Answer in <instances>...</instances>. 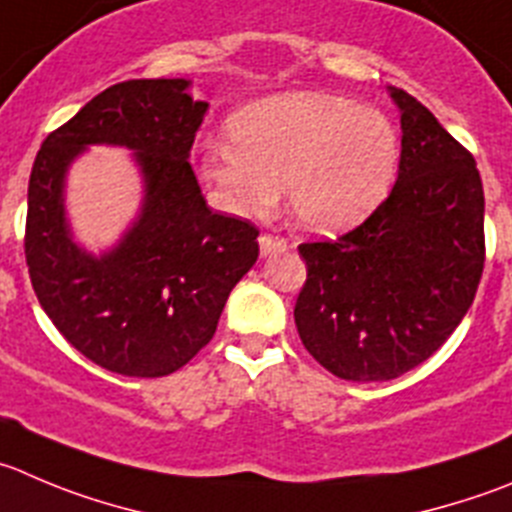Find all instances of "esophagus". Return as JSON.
<instances>
[{
  "instance_id": "1",
  "label": "esophagus",
  "mask_w": 512,
  "mask_h": 512,
  "mask_svg": "<svg viewBox=\"0 0 512 512\" xmlns=\"http://www.w3.org/2000/svg\"><path fill=\"white\" fill-rule=\"evenodd\" d=\"M259 248H261V256H274V253H281L286 251V243L279 241V238L274 236H261L259 238Z\"/></svg>"
}]
</instances>
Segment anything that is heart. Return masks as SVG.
<instances>
[{
    "instance_id": "b5f03b06",
    "label": "heart",
    "mask_w": 512,
    "mask_h": 512,
    "mask_svg": "<svg viewBox=\"0 0 512 512\" xmlns=\"http://www.w3.org/2000/svg\"><path fill=\"white\" fill-rule=\"evenodd\" d=\"M231 145H213L203 178L226 211L264 218L286 188L304 231H347L387 198L399 170L392 120L354 100L284 92L243 107L228 123Z\"/></svg>"
}]
</instances>
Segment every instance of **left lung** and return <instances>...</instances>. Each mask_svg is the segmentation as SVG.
I'll use <instances>...</instances> for the list:
<instances>
[{
  "instance_id": "1",
  "label": "left lung",
  "mask_w": 512,
  "mask_h": 512,
  "mask_svg": "<svg viewBox=\"0 0 512 512\" xmlns=\"http://www.w3.org/2000/svg\"><path fill=\"white\" fill-rule=\"evenodd\" d=\"M402 155L387 201L337 241L301 243L294 319L311 357L339 379L387 382L447 342L485 264V196L475 158L405 90Z\"/></svg>"
}]
</instances>
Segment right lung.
Here are the masks:
<instances>
[{"instance_id":"add662e5","label":"right lung","mask_w":512,"mask_h":512,"mask_svg":"<svg viewBox=\"0 0 512 512\" xmlns=\"http://www.w3.org/2000/svg\"><path fill=\"white\" fill-rule=\"evenodd\" d=\"M206 113L186 77L118 82L34 158L24 236L34 294L62 337L107 372L165 377L191 362L259 259V231L213 213L188 163ZM92 144L130 149L144 183L139 216L100 254L79 246L64 203L66 173Z\"/></svg>"}]
</instances>
